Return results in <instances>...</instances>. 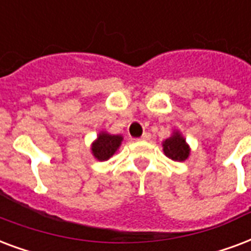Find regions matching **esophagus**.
Wrapping results in <instances>:
<instances>
[{"instance_id": "obj_1", "label": "esophagus", "mask_w": 251, "mask_h": 251, "mask_svg": "<svg viewBox=\"0 0 251 251\" xmlns=\"http://www.w3.org/2000/svg\"><path fill=\"white\" fill-rule=\"evenodd\" d=\"M150 138H151V134L149 133V131H146V133H143L142 134V137H141V141H150Z\"/></svg>"}]
</instances>
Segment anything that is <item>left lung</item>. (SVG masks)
I'll return each instance as SVG.
<instances>
[{"instance_id":"8db88e82","label":"left lung","mask_w":251,"mask_h":251,"mask_svg":"<svg viewBox=\"0 0 251 251\" xmlns=\"http://www.w3.org/2000/svg\"><path fill=\"white\" fill-rule=\"evenodd\" d=\"M163 151L167 158L174 162H183L188 158L189 147L185 143V139L180 133H174L171 138L166 139L163 142Z\"/></svg>"}]
</instances>
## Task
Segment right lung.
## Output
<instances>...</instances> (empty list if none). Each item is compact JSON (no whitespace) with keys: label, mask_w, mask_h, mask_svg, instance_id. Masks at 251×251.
Instances as JSON below:
<instances>
[{"label":"right lung","mask_w":251,"mask_h":251,"mask_svg":"<svg viewBox=\"0 0 251 251\" xmlns=\"http://www.w3.org/2000/svg\"><path fill=\"white\" fill-rule=\"evenodd\" d=\"M122 141L121 135H110V134L101 133L99 138L92 146V152L99 160H108L110 156L117 151Z\"/></svg>","instance_id":"add662e5"}]
</instances>
